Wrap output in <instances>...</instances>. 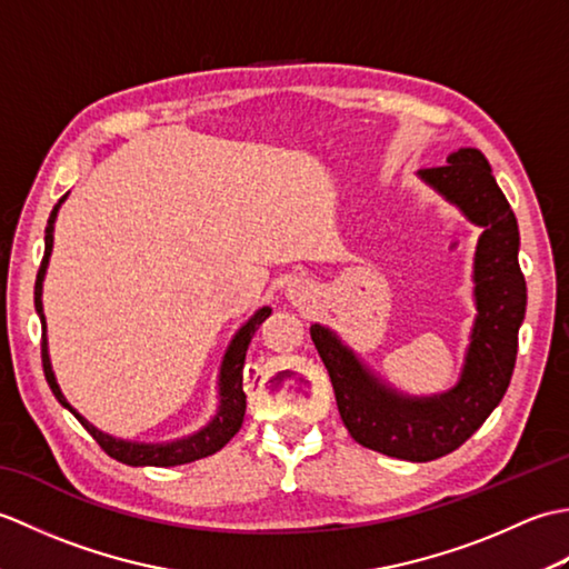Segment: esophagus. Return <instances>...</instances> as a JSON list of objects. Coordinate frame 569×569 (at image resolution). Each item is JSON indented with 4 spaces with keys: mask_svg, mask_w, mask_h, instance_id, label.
<instances>
[{
    "mask_svg": "<svg viewBox=\"0 0 569 569\" xmlns=\"http://www.w3.org/2000/svg\"><path fill=\"white\" fill-rule=\"evenodd\" d=\"M303 293H306V288H300V286L288 288V298H291V300H300V298H303Z\"/></svg>",
    "mask_w": 569,
    "mask_h": 569,
    "instance_id": "1",
    "label": "esophagus"
}]
</instances>
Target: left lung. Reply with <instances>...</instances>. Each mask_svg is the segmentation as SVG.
<instances>
[{
	"label": "left lung",
	"mask_w": 569,
	"mask_h": 569,
	"mask_svg": "<svg viewBox=\"0 0 569 569\" xmlns=\"http://www.w3.org/2000/svg\"><path fill=\"white\" fill-rule=\"evenodd\" d=\"M418 176L469 222L485 227L475 253L477 320L459 381L438 396H403L373 377L332 330L312 325L310 337L349 435L381 455L430 462L469 440L509 389L528 296L518 266L516 214L485 153L459 149L447 156V166L422 168Z\"/></svg>",
	"instance_id": "8db88e82"
}]
</instances>
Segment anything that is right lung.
Instances as JSON below:
<instances>
[{
  "label": "right lung",
  "instance_id": "obj_1",
  "mask_svg": "<svg viewBox=\"0 0 569 569\" xmlns=\"http://www.w3.org/2000/svg\"><path fill=\"white\" fill-rule=\"evenodd\" d=\"M68 196H63L58 200V204L53 208L51 217H48V227H46V251H43V261L39 276H36V288H33V303H36V312L41 318V328H43V340H41V359H43V373L46 381L51 386L53 396L58 398V403L68 408L72 416H76L82 428L88 430L102 450L114 457L117 462L122 465H131V467H176V465H188L196 462V459L210 457L217 450L234 438L239 432L241 422H244V410H247V396L244 389H241V371H244V359H247V349L253 332L259 330V325L271 316V308H261L253 312V318H249L247 325H241L239 332L234 335V340L229 342L222 367H220V408H217V416L204 426L202 430H198L196 435H188L183 440H173V442H131V440H119L107 435L102 430H98L92 422L84 420L76 408H72L66 396L60 393V386L56 381V373L51 369V359H48V342H46V318H43V303H41V293H43V276H46V266L48 259H51V249H53V222L60 202H63Z\"/></svg>",
  "mask_w": 569,
  "mask_h": 569
}]
</instances>
